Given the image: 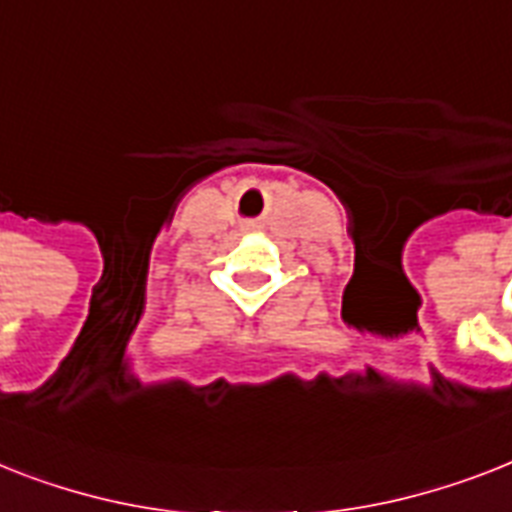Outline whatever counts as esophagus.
Listing matches in <instances>:
<instances>
[{
  "instance_id": "34e87169",
  "label": "esophagus",
  "mask_w": 512,
  "mask_h": 512,
  "mask_svg": "<svg viewBox=\"0 0 512 512\" xmlns=\"http://www.w3.org/2000/svg\"><path fill=\"white\" fill-rule=\"evenodd\" d=\"M249 228H252V223H247V226H242V231H249Z\"/></svg>"
}]
</instances>
